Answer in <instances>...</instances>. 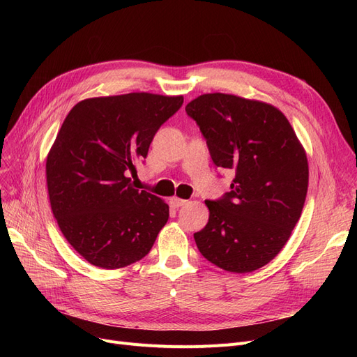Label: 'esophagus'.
Listing matches in <instances>:
<instances>
[{"label":"esophagus","mask_w":357,"mask_h":357,"mask_svg":"<svg viewBox=\"0 0 357 357\" xmlns=\"http://www.w3.org/2000/svg\"><path fill=\"white\" fill-rule=\"evenodd\" d=\"M171 205L174 208H178V207H183V205H185L188 201L186 199H181V198H177V197H174V198H171Z\"/></svg>","instance_id":"esophagus-1"}]
</instances>
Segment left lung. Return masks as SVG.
I'll list each match as a JSON object with an SVG mask.
<instances>
[{
  "instance_id": "obj_1",
  "label": "left lung",
  "mask_w": 357,
  "mask_h": 357,
  "mask_svg": "<svg viewBox=\"0 0 357 357\" xmlns=\"http://www.w3.org/2000/svg\"><path fill=\"white\" fill-rule=\"evenodd\" d=\"M215 167L231 169V190L205 204L208 223L193 238L225 271L252 273L280 253L298 223L308 189V162L275 107L228 93L186 105Z\"/></svg>"
}]
</instances>
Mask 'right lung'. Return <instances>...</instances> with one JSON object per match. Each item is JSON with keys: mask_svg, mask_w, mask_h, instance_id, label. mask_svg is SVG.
Returning <instances> with one entry per match:
<instances>
[{"mask_svg": "<svg viewBox=\"0 0 357 357\" xmlns=\"http://www.w3.org/2000/svg\"><path fill=\"white\" fill-rule=\"evenodd\" d=\"M183 104V96L134 92L75 104L46 162L52 211L71 247L104 269L131 265L152 248L168 205L129 174Z\"/></svg>", "mask_w": 357, "mask_h": 357, "instance_id": "add662e5", "label": "right lung"}]
</instances>
